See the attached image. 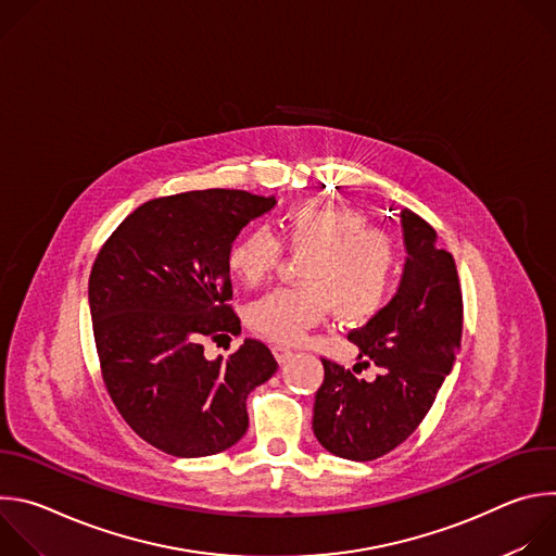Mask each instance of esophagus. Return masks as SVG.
Segmentation results:
<instances>
[{"label":"esophagus","mask_w":556,"mask_h":556,"mask_svg":"<svg viewBox=\"0 0 556 556\" xmlns=\"http://www.w3.org/2000/svg\"><path fill=\"white\" fill-rule=\"evenodd\" d=\"M273 352H275V358L279 361V363H286V361H290V356L294 354L290 348H286V345H275L273 348Z\"/></svg>","instance_id":"obj_1"}]
</instances>
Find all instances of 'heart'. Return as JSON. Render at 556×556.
I'll use <instances>...</instances> for the list:
<instances>
[{
    "label": "heart",
    "instance_id": "heart-1",
    "mask_svg": "<svg viewBox=\"0 0 556 556\" xmlns=\"http://www.w3.org/2000/svg\"><path fill=\"white\" fill-rule=\"evenodd\" d=\"M283 251L301 257L299 286L277 288L249 305L247 321L260 337L290 345L334 309L343 324H363L382 309L401 270L393 235L367 226L361 213L301 202L277 219V237L251 228L228 251V270L247 286L268 281Z\"/></svg>",
    "mask_w": 556,
    "mask_h": 556
}]
</instances>
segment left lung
Masks as SVG:
<instances>
[{
  "instance_id": "left-lung-1",
  "label": "left lung",
  "mask_w": 556,
  "mask_h": 556,
  "mask_svg": "<svg viewBox=\"0 0 556 556\" xmlns=\"http://www.w3.org/2000/svg\"><path fill=\"white\" fill-rule=\"evenodd\" d=\"M407 264L399 292L374 319L348 334L358 348L350 369L324 361L312 431L330 453L371 462L401 446L429 414L462 341V288L453 255L414 211L401 213ZM374 366L371 379L361 377Z\"/></svg>"
}]
</instances>
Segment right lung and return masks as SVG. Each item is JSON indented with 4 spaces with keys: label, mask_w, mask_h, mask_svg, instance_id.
<instances>
[{
    "label": "right lung",
    "mask_w": 556,
    "mask_h": 556,
    "mask_svg": "<svg viewBox=\"0 0 556 556\" xmlns=\"http://www.w3.org/2000/svg\"><path fill=\"white\" fill-rule=\"evenodd\" d=\"M275 202L237 189L155 198L94 260L88 296L105 389L136 435L169 455L204 457L240 442L249 393L279 367L257 339L215 361L202 345L242 332L226 257Z\"/></svg>",
    "instance_id": "right-lung-1"
}]
</instances>
